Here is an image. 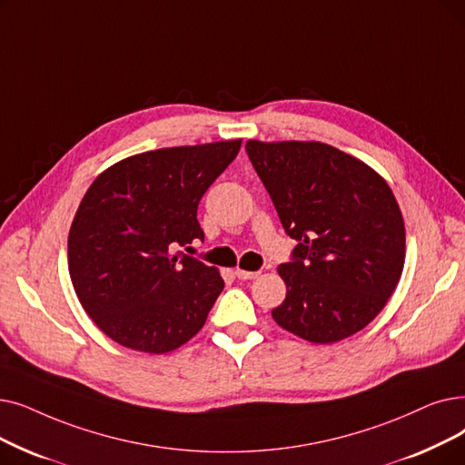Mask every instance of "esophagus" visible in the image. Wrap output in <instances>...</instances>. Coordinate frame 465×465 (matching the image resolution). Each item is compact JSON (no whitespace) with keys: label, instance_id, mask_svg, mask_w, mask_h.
Returning <instances> with one entry per match:
<instances>
[{"label":"esophagus","instance_id":"34e87169","mask_svg":"<svg viewBox=\"0 0 465 465\" xmlns=\"http://www.w3.org/2000/svg\"><path fill=\"white\" fill-rule=\"evenodd\" d=\"M235 277L237 279H254L258 277V272H247V270H235Z\"/></svg>","mask_w":465,"mask_h":465}]
</instances>
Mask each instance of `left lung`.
Instances as JSON below:
<instances>
[{
	"label": "left lung",
	"instance_id": "1",
	"mask_svg": "<svg viewBox=\"0 0 465 465\" xmlns=\"http://www.w3.org/2000/svg\"><path fill=\"white\" fill-rule=\"evenodd\" d=\"M245 150L298 243L277 268L287 285L277 325L313 344L365 329L405 264V222L386 180L322 143L249 140Z\"/></svg>",
	"mask_w": 465,
	"mask_h": 465
}]
</instances>
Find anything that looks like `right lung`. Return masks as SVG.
Wrapping results in <instances>:
<instances>
[{
    "label": "right lung",
    "mask_w": 465,
    "mask_h": 465,
    "mask_svg": "<svg viewBox=\"0 0 465 465\" xmlns=\"http://www.w3.org/2000/svg\"><path fill=\"white\" fill-rule=\"evenodd\" d=\"M241 140L161 148L100 173L74 216L68 270L96 327L117 344L167 353L193 338L224 279L174 249L205 233L197 207Z\"/></svg>",
    "instance_id": "add662e5"
}]
</instances>
